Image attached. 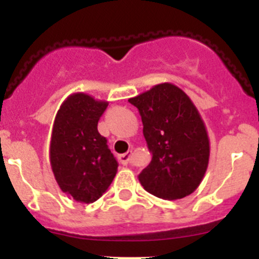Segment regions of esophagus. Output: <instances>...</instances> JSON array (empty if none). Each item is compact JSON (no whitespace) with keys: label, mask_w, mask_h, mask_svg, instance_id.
Returning <instances> with one entry per match:
<instances>
[{"label":"esophagus","mask_w":259,"mask_h":259,"mask_svg":"<svg viewBox=\"0 0 259 259\" xmlns=\"http://www.w3.org/2000/svg\"><path fill=\"white\" fill-rule=\"evenodd\" d=\"M131 155H132V152H127V153H124V154H120L118 157L119 162H120L122 164H127L128 162H130V158H131Z\"/></svg>","instance_id":"obj_1"}]
</instances>
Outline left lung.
I'll return each mask as SVG.
<instances>
[{"instance_id": "8db88e82", "label": "left lung", "mask_w": 259, "mask_h": 259, "mask_svg": "<svg viewBox=\"0 0 259 259\" xmlns=\"http://www.w3.org/2000/svg\"><path fill=\"white\" fill-rule=\"evenodd\" d=\"M137 107L152 161L139 175L146 192L163 200L193 193L209 164L206 127L191 98L171 83L128 100Z\"/></svg>"}]
</instances>
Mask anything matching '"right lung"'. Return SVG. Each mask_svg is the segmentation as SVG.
<instances>
[{
  "label": "right lung",
  "instance_id": "add662e5",
  "mask_svg": "<svg viewBox=\"0 0 259 259\" xmlns=\"http://www.w3.org/2000/svg\"><path fill=\"white\" fill-rule=\"evenodd\" d=\"M109 102L85 93L68 96L53 124L50 164L59 188L77 202L92 203L113 182L118 162L98 134L97 124Z\"/></svg>",
  "mask_w": 259,
  "mask_h": 259
}]
</instances>
